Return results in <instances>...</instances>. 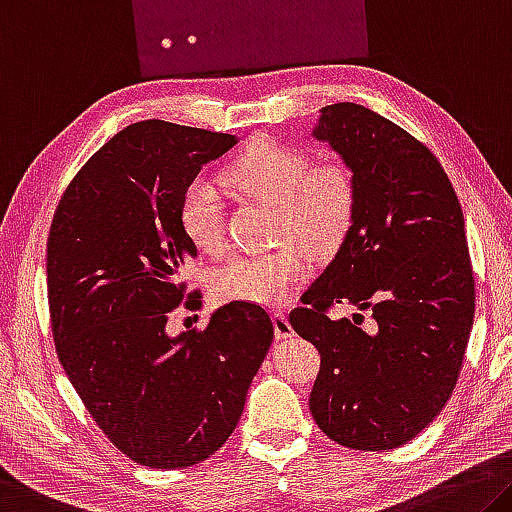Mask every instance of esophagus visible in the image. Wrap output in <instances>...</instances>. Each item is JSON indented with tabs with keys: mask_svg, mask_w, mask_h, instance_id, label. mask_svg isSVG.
<instances>
[{
	"mask_svg": "<svg viewBox=\"0 0 512 512\" xmlns=\"http://www.w3.org/2000/svg\"><path fill=\"white\" fill-rule=\"evenodd\" d=\"M273 326H275V337H278V339L294 337V328H291L287 314L275 312V314H273Z\"/></svg>",
	"mask_w": 512,
	"mask_h": 512,
	"instance_id": "esophagus-1",
	"label": "esophagus"
}]
</instances>
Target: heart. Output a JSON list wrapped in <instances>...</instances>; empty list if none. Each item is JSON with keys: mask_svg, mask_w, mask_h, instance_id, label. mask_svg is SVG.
<instances>
[{"mask_svg": "<svg viewBox=\"0 0 512 512\" xmlns=\"http://www.w3.org/2000/svg\"><path fill=\"white\" fill-rule=\"evenodd\" d=\"M221 180L246 196L269 200L278 209L275 234L294 239L314 255H332L344 246L358 212V180L342 157L312 161L298 145L257 139L223 168ZM184 237L205 255L225 248V214L218 186L209 180L186 184L177 205ZM310 273V259L298 243L269 253L237 255L214 273L218 300L282 305Z\"/></svg>", "mask_w": 512, "mask_h": 512, "instance_id": "heart-1", "label": "heart"}]
</instances>
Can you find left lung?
Segmentation results:
<instances>
[{"label": "left lung", "instance_id": "1", "mask_svg": "<svg viewBox=\"0 0 512 512\" xmlns=\"http://www.w3.org/2000/svg\"><path fill=\"white\" fill-rule=\"evenodd\" d=\"M358 180L353 230L289 314L321 353L310 394L323 433L355 451L396 449L440 415L474 323V271L456 191L415 136L353 102L314 127ZM348 302L363 317L332 320Z\"/></svg>", "mask_w": 512, "mask_h": 512}]
</instances>
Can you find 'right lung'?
Here are the masks:
<instances>
[{
  "mask_svg": "<svg viewBox=\"0 0 512 512\" xmlns=\"http://www.w3.org/2000/svg\"><path fill=\"white\" fill-rule=\"evenodd\" d=\"M237 136L143 120L72 177L47 237V300L59 362L95 424L154 469L207 460L237 428L273 342L264 307L234 300L205 330L166 332L198 291L180 280L198 255L177 205L200 168Z\"/></svg>",
  "mask_w": 512,
  "mask_h": 512,
  "instance_id": "1",
  "label": "right lung"
}]
</instances>
